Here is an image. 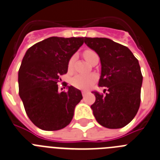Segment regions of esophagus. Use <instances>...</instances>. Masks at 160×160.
<instances>
[{
    "label": "esophagus",
    "mask_w": 160,
    "mask_h": 160,
    "mask_svg": "<svg viewBox=\"0 0 160 160\" xmlns=\"http://www.w3.org/2000/svg\"><path fill=\"white\" fill-rule=\"evenodd\" d=\"M87 94H88V92H85V91H83V92H82V95H83V97L87 96Z\"/></svg>",
    "instance_id": "esophagus-1"
}]
</instances>
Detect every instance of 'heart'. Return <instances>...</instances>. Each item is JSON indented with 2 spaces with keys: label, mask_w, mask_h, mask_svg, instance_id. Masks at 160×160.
<instances>
[{
  "label": "heart",
  "mask_w": 160,
  "mask_h": 160,
  "mask_svg": "<svg viewBox=\"0 0 160 160\" xmlns=\"http://www.w3.org/2000/svg\"><path fill=\"white\" fill-rule=\"evenodd\" d=\"M93 54H95V52L93 51H92V50H87V51L84 52L83 56H84L86 60L88 61L89 59L91 58V57ZM75 59H76L75 56L72 57L71 59H70L69 62H68V67H69V68H72V66L73 65ZM96 80H97V77L94 74H77L75 75L74 77L72 80V84L75 88L80 89V90H88L89 88L92 87L96 83Z\"/></svg>",
  "instance_id": "b5f03b06"
}]
</instances>
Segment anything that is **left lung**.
Returning a JSON list of instances; mask_svg holds the SVG:
<instances>
[{"instance_id":"left-lung-1","label":"left lung","mask_w":160,"mask_h":160,"mask_svg":"<svg viewBox=\"0 0 160 160\" xmlns=\"http://www.w3.org/2000/svg\"><path fill=\"white\" fill-rule=\"evenodd\" d=\"M84 43L100 57L99 86L108 91L105 95L93 92V115L103 127L121 128L134 119L140 105L143 76L139 61L128 48L110 39L84 37Z\"/></svg>"}]
</instances>
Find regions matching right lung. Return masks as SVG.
Returning a JSON list of instances; mask_svg holds the SVG:
<instances>
[{
  "mask_svg": "<svg viewBox=\"0 0 160 160\" xmlns=\"http://www.w3.org/2000/svg\"><path fill=\"white\" fill-rule=\"evenodd\" d=\"M83 44V37H52L27 50L18 72L19 95L27 116L39 128L57 131L72 121L81 92L68 86L67 92H59L57 83Z\"/></svg>",
  "mask_w": 160,
  "mask_h": 160,
  "instance_id": "1",
  "label": "right lung"
}]
</instances>
